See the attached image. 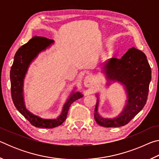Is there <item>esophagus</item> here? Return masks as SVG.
<instances>
[{"instance_id": "34e87169", "label": "esophagus", "mask_w": 159, "mask_h": 159, "mask_svg": "<svg viewBox=\"0 0 159 159\" xmlns=\"http://www.w3.org/2000/svg\"><path fill=\"white\" fill-rule=\"evenodd\" d=\"M93 81V78L91 75H88L85 77L84 79V85L86 87H90Z\"/></svg>"}]
</instances>
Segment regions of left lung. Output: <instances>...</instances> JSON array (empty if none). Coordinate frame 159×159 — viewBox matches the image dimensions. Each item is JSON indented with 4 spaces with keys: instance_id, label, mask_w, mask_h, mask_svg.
Masks as SVG:
<instances>
[{
    "instance_id": "8db88e82",
    "label": "left lung",
    "mask_w": 159,
    "mask_h": 159,
    "mask_svg": "<svg viewBox=\"0 0 159 159\" xmlns=\"http://www.w3.org/2000/svg\"><path fill=\"white\" fill-rule=\"evenodd\" d=\"M102 72L105 75L107 85L118 82L124 87L127 99L123 111L116 117L104 118L99 114V95L97 94L95 120L98 124L106 128L125 125L143 109L147 100L152 70L146 55L131 48L120 59L113 57L104 61Z\"/></svg>"
}]
</instances>
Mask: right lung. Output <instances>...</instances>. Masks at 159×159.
I'll return each mask as SVG.
<instances>
[{
	"label": "right lung",
	"instance_id": "obj_1",
	"mask_svg": "<svg viewBox=\"0 0 159 159\" xmlns=\"http://www.w3.org/2000/svg\"><path fill=\"white\" fill-rule=\"evenodd\" d=\"M54 44V41L45 37L34 36L28 43L19 48L15 53L14 61L10 70L11 95L15 106L18 111L24 116L35 127L53 128L60 125L66 120L69 107L77 99L83 98L79 92L72 90L66 102L64 104L60 115L57 118L49 119L32 114L26 109L24 98V81L29 67L39 53L45 51Z\"/></svg>",
	"mask_w": 159,
	"mask_h": 159
}]
</instances>
